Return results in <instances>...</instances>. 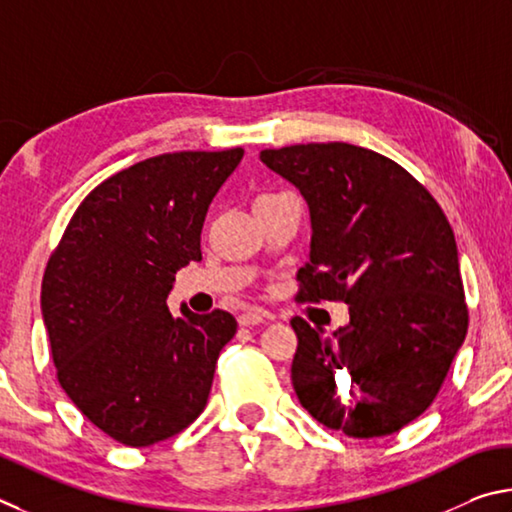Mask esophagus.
I'll list each match as a JSON object with an SVG mask.
<instances>
[{"label":"esophagus","mask_w":512,"mask_h":512,"mask_svg":"<svg viewBox=\"0 0 512 512\" xmlns=\"http://www.w3.org/2000/svg\"><path fill=\"white\" fill-rule=\"evenodd\" d=\"M272 315L263 308H249L245 312H240L238 317V324L240 326H256V324H265V321H270Z\"/></svg>","instance_id":"esophagus-1"}]
</instances>
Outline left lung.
<instances>
[{"label":"left lung","mask_w":512,"mask_h":512,"mask_svg":"<svg viewBox=\"0 0 512 512\" xmlns=\"http://www.w3.org/2000/svg\"><path fill=\"white\" fill-rule=\"evenodd\" d=\"M310 206L299 301H344L333 337L294 317L292 384L321 425L389 436L432 405L468 333L454 231L432 193L396 161L351 143L263 150ZM349 382L342 401L334 389Z\"/></svg>","instance_id":"8db88e82"}]
</instances>
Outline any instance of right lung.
I'll return each mask as SVG.
<instances>
[{
	"instance_id": "right-lung-1",
	"label": "right lung",
	"mask_w": 512,
	"mask_h": 512,
	"mask_svg": "<svg viewBox=\"0 0 512 512\" xmlns=\"http://www.w3.org/2000/svg\"><path fill=\"white\" fill-rule=\"evenodd\" d=\"M245 150H182L121 170L71 215L42 279L56 378L116 443L148 447L193 423L236 335L227 310L184 317L166 299L179 267L202 261L213 195Z\"/></svg>"
}]
</instances>
